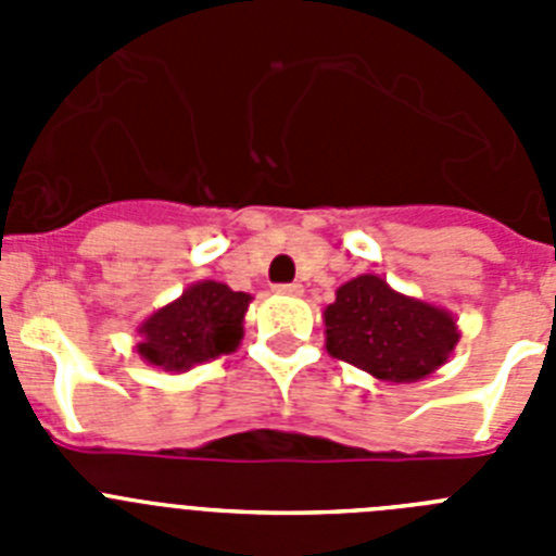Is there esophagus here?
Returning a JSON list of instances; mask_svg holds the SVG:
<instances>
[{"label": "esophagus", "mask_w": 556, "mask_h": 556, "mask_svg": "<svg viewBox=\"0 0 556 556\" xmlns=\"http://www.w3.org/2000/svg\"><path fill=\"white\" fill-rule=\"evenodd\" d=\"M275 292H278V294H289V298H294V294L303 292V287H301V283H278V287H275Z\"/></svg>", "instance_id": "34e87169"}]
</instances>
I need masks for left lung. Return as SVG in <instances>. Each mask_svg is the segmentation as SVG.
<instances>
[{"instance_id": "8db88e82", "label": "left lung", "mask_w": 556, "mask_h": 556, "mask_svg": "<svg viewBox=\"0 0 556 556\" xmlns=\"http://www.w3.org/2000/svg\"><path fill=\"white\" fill-rule=\"evenodd\" d=\"M456 323L443 308L397 294L378 275H358L326 308V348L381 381H417L445 365Z\"/></svg>"}]
</instances>
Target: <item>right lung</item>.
Masks as SVG:
<instances>
[{"label":"right lung","instance_id":"right-lung-1","mask_svg":"<svg viewBox=\"0 0 556 556\" xmlns=\"http://www.w3.org/2000/svg\"><path fill=\"white\" fill-rule=\"evenodd\" d=\"M248 303L250 294L225 283H194L141 326L139 353L161 370L180 372L236 351Z\"/></svg>","mask_w":556,"mask_h":556}]
</instances>
